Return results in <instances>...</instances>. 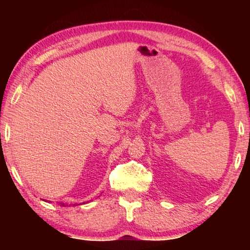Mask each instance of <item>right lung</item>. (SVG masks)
Returning <instances> with one entry per match:
<instances>
[{
  "mask_svg": "<svg viewBox=\"0 0 250 250\" xmlns=\"http://www.w3.org/2000/svg\"><path fill=\"white\" fill-rule=\"evenodd\" d=\"M83 204H85V203H83ZM60 206H68V205L63 204V203H60ZM74 206H76V205H74Z\"/></svg>",
  "mask_w": 250,
  "mask_h": 250,
  "instance_id": "add662e5",
  "label": "right lung"
}]
</instances>
